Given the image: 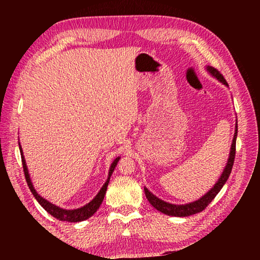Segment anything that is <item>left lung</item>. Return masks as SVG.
Segmentation results:
<instances>
[{
    "mask_svg": "<svg viewBox=\"0 0 260 260\" xmlns=\"http://www.w3.org/2000/svg\"><path fill=\"white\" fill-rule=\"evenodd\" d=\"M206 69L208 73L212 77H214V78L218 81L221 82V84H223L225 87H229L227 81H225V79L223 78V76L220 74L217 69H214L213 67H211V66H207ZM237 123H238V121H237V119H236L235 135L233 139V143H231L228 161H227V163H225V167L222 171L221 175H220V178L218 179L217 182H215V184L211 187V189H210L206 193V194H203L200 199H198V200L193 201V202H189L185 204H174V203H170V202L164 201V200H162V199H159L158 197L154 196L153 193L147 189V187L144 186L145 196L147 198L148 202H150L156 210H158L159 212L168 214V215H172V217H189V215L201 212L202 210L206 209L208 207V204L213 200L215 196H217L220 192V190L222 189V186L225 184V182H227V180L229 178L231 170H233L235 155H236V140H237V134H238V124Z\"/></svg>",
    "mask_w": 260,
    "mask_h": 260,
    "instance_id": "8db88e82",
    "label": "left lung"
}]
</instances>
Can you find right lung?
Returning a JSON list of instances; mask_svg holds the SVG:
<instances>
[{
    "label": "right lung",
    "instance_id": "obj_1",
    "mask_svg": "<svg viewBox=\"0 0 260 260\" xmlns=\"http://www.w3.org/2000/svg\"><path fill=\"white\" fill-rule=\"evenodd\" d=\"M19 148H20V153H21L22 165H23V171H24L26 183H27V186H29V189L31 190L33 197L37 199V201L40 203V206L43 209H45L48 213H50L52 217L60 220V221H68V222H80V221H84V220H87L88 218H90L91 215L97 211V210L99 209V207H101L103 200H104L105 194H106V191H107V186H108V183H109L110 176H112L114 170L116 168V165H117L119 158H120V156L116 157L114 161H113V163L110 164L109 172H108V176H107L106 182H105L104 185L102 186V189L99 190V192L97 193V196L93 198L89 203H87V204H85L84 207H80L78 209L67 210V209L60 208V207L56 206V204H53L51 202H49L48 200H46L45 198H42L37 192V190L35 189V186H33L32 181H31L30 174H29V170H27L26 163H25V158H24V155H23V151H22V146H21L20 143H19Z\"/></svg>",
    "mask_w": 260,
    "mask_h": 260
}]
</instances>
